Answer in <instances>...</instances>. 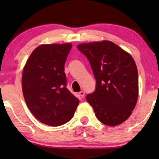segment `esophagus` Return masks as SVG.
Returning a JSON list of instances; mask_svg holds the SVG:
<instances>
[{
	"label": "esophagus",
	"mask_w": 159,
	"mask_h": 159,
	"mask_svg": "<svg viewBox=\"0 0 159 159\" xmlns=\"http://www.w3.org/2000/svg\"><path fill=\"white\" fill-rule=\"evenodd\" d=\"M84 94H85V93H84V91H80V92H79L80 96H81V97L82 98L84 97Z\"/></svg>",
	"instance_id": "esophagus-1"
}]
</instances>
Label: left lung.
<instances>
[{
  "mask_svg": "<svg viewBox=\"0 0 159 159\" xmlns=\"http://www.w3.org/2000/svg\"><path fill=\"white\" fill-rule=\"evenodd\" d=\"M78 49L86 56L96 80L94 91L86 99L98 119L108 126L129 118L139 96V75L131 55L111 41L81 44Z\"/></svg>",
  "mask_w": 159,
  "mask_h": 159,
  "instance_id": "left-lung-1",
  "label": "left lung"
}]
</instances>
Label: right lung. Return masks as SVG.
<instances>
[{"label":"right lung","mask_w":159,"mask_h":159,"mask_svg":"<svg viewBox=\"0 0 159 159\" xmlns=\"http://www.w3.org/2000/svg\"><path fill=\"white\" fill-rule=\"evenodd\" d=\"M71 44H43L27 61L22 75L25 102L34 116L50 126H60L73 117L79 100L67 89L65 64Z\"/></svg>","instance_id":"add662e5"}]
</instances>
